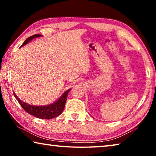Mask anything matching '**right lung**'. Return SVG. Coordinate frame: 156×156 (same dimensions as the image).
<instances>
[{
	"mask_svg": "<svg viewBox=\"0 0 156 156\" xmlns=\"http://www.w3.org/2000/svg\"><path fill=\"white\" fill-rule=\"evenodd\" d=\"M42 35L41 34H35L30 37H29L26 41L23 43L21 47L27 44L29 42L31 41L32 39L35 38H38V37H41ZM71 90V89H68L66 91L64 94H63L60 98L55 102L54 103H52L51 105H46V106H35V105H28L27 103L21 101V100L18 98L14 92V95L16 98L19 102V104L21 105V107L23 109H24L26 112L30 113V114L32 115L35 117L38 118H41V119H52L56 116L59 115L62 113L63 110H64L65 105L66 103V100L67 98V95L69 94V91Z\"/></svg>",
	"mask_w": 156,
	"mask_h": 156,
	"instance_id": "1",
	"label": "right lung"
}]
</instances>
